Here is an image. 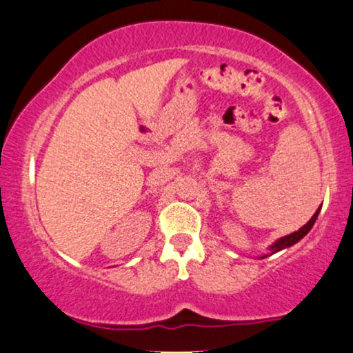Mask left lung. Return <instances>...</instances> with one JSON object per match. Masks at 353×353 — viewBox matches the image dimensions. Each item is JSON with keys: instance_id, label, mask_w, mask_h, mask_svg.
I'll return each instance as SVG.
<instances>
[{"instance_id": "8db88e82", "label": "left lung", "mask_w": 353, "mask_h": 353, "mask_svg": "<svg viewBox=\"0 0 353 353\" xmlns=\"http://www.w3.org/2000/svg\"><path fill=\"white\" fill-rule=\"evenodd\" d=\"M319 212H321V207H319V209L316 210V214L312 215L311 220H309V222L305 223L304 227H301L298 232H292V233H290V235H286V236H281V239H278V240H276L274 243H271V245L268 246L270 253H265V254H261V256H260V260H261V258H266V256H270V254H273V253H278V252H281V250H284V248H290V246H292V245H296V243H298L299 240H303L304 236L307 235L309 232H311L312 225L316 223V220H317V215H319Z\"/></svg>"}]
</instances>
